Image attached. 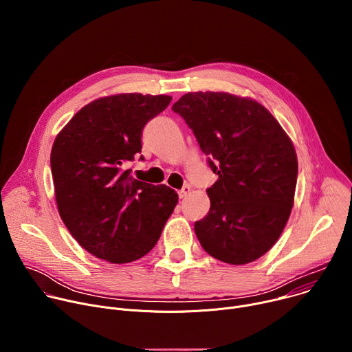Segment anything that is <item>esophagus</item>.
<instances>
[{"label": "esophagus", "instance_id": "34e87169", "mask_svg": "<svg viewBox=\"0 0 352 352\" xmlns=\"http://www.w3.org/2000/svg\"><path fill=\"white\" fill-rule=\"evenodd\" d=\"M189 192H190V186H189V185H184V186H182V189H181V190H178V196H179V199L186 197V196L189 195Z\"/></svg>", "mask_w": 352, "mask_h": 352}]
</instances>
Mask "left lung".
<instances>
[{"label":"left lung","instance_id":"1","mask_svg":"<svg viewBox=\"0 0 352 352\" xmlns=\"http://www.w3.org/2000/svg\"><path fill=\"white\" fill-rule=\"evenodd\" d=\"M192 129L219 179L210 210L195 223L206 252L230 265L263 256L289 217L298 177L294 144L255 100L224 91L184 94L173 106Z\"/></svg>","mask_w":352,"mask_h":352}]
</instances>
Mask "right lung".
I'll list each match as a JSON object with an SVG mask.
<instances>
[{
	"instance_id": "add662e5",
	"label": "right lung",
	"mask_w": 352,
	"mask_h": 352,
	"mask_svg": "<svg viewBox=\"0 0 352 352\" xmlns=\"http://www.w3.org/2000/svg\"><path fill=\"white\" fill-rule=\"evenodd\" d=\"M170 102L140 93L97 98L54 140L50 163L60 216L98 259L122 265L148 254L178 204L174 189L138 181L128 167L142 150L144 125Z\"/></svg>"
}]
</instances>
